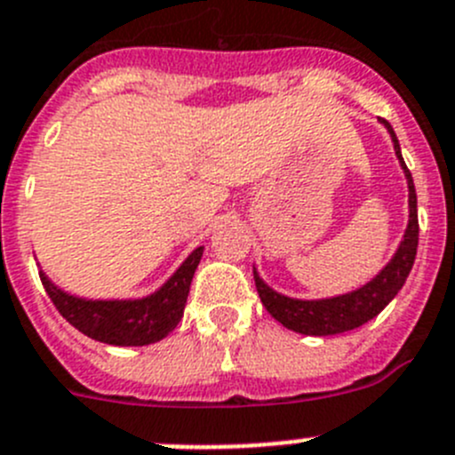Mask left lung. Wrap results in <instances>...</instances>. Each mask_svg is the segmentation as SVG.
Wrapping results in <instances>:
<instances>
[{
	"mask_svg": "<svg viewBox=\"0 0 455 455\" xmlns=\"http://www.w3.org/2000/svg\"><path fill=\"white\" fill-rule=\"evenodd\" d=\"M379 122L390 132L395 156H397L408 185V223L402 241H399L397 250H395V255L390 257L388 264L383 266L370 282H365L358 289L347 291V293L331 295V298L311 299L291 298V295L279 293L273 286L266 284L257 266H252L261 304H264L266 311L277 323H282L291 331L304 333V336H333V333L352 331V329L361 327L368 320H372L374 315L381 314L388 307L390 299L402 291L403 282H406L408 273H411L412 261H415V255H418V194H415L412 176L411 171L406 169V162L402 157V148H399V140L395 135L393 126L386 119H379Z\"/></svg>",
	"mask_w": 455,
	"mask_h": 455,
	"instance_id": "8db88e82",
	"label": "left lung"
}]
</instances>
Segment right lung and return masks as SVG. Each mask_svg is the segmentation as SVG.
Returning a JSON list of instances; mask_svg holds the SVG:
<instances>
[{
	"mask_svg": "<svg viewBox=\"0 0 455 455\" xmlns=\"http://www.w3.org/2000/svg\"><path fill=\"white\" fill-rule=\"evenodd\" d=\"M203 250L205 245L191 250L164 284L141 298H81L53 284L43 268L40 279L62 318L78 331L99 343L141 347L166 339L178 327Z\"/></svg>",
	"mask_w": 455,
	"mask_h": 455,
	"instance_id": "add662e5",
	"label": "right lung"
}]
</instances>
